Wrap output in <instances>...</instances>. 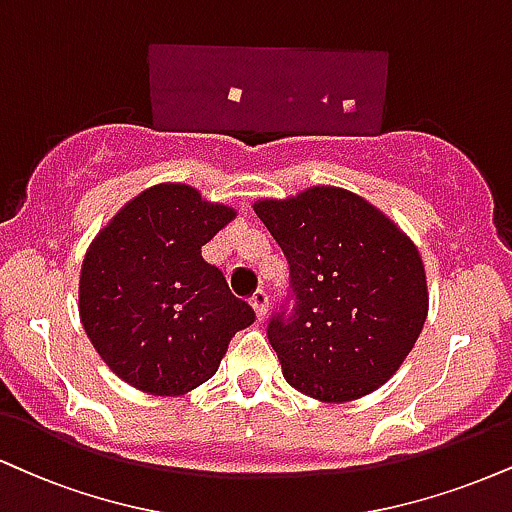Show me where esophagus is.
I'll return each instance as SVG.
<instances>
[{
  "instance_id": "1",
  "label": "esophagus",
  "mask_w": 512,
  "mask_h": 512,
  "mask_svg": "<svg viewBox=\"0 0 512 512\" xmlns=\"http://www.w3.org/2000/svg\"><path fill=\"white\" fill-rule=\"evenodd\" d=\"M250 305H252V310H255L257 319H262L264 315H267V310H269V295H267V291H262V288H260V291L252 293Z\"/></svg>"
}]
</instances>
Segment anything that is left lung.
Wrapping results in <instances>:
<instances>
[{"mask_svg":"<svg viewBox=\"0 0 512 512\" xmlns=\"http://www.w3.org/2000/svg\"><path fill=\"white\" fill-rule=\"evenodd\" d=\"M252 207L291 267L293 312H276L267 329L283 379L322 403L377 391L427 319L415 243L365 197L334 186Z\"/></svg>","mask_w":512,"mask_h":512,"instance_id":"1","label":"left lung"}]
</instances>
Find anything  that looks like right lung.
<instances>
[{"mask_svg":"<svg viewBox=\"0 0 512 512\" xmlns=\"http://www.w3.org/2000/svg\"><path fill=\"white\" fill-rule=\"evenodd\" d=\"M236 209L186 183H159L126 202L85 252L80 322L116 377L152 396H183L219 369L255 310L202 260Z\"/></svg>","mask_w":512,"mask_h":512,"instance_id":"obj_1","label":"right lung"}]
</instances>
